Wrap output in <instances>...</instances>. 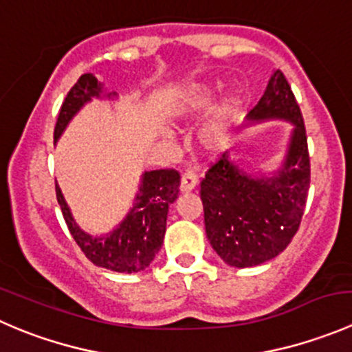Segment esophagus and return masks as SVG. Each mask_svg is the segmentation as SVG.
Here are the masks:
<instances>
[{"mask_svg": "<svg viewBox=\"0 0 352 352\" xmlns=\"http://www.w3.org/2000/svg\"><path fill=\"white\" fill-rule=\"evenodd\" d=\"M197 186V175L192 172H187L184 173L182 179H180V189L184 190V192H189V190L196 189Z\"/></svg>", "mask_w": 352, "mask_h": 352, "instance_id": "esophagus-1", "label": "esophagus"}]
</instances>
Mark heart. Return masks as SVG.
<instances>
[{
  "instance_id": "heart-1",
  "label": "heart",
  "mask_w": 352,
  "mask_h": 352,
  "mask_svg": "<svg viewBox=\"0 0 352 352\" xmlns=\"http://www.w3.org/2000/svg\"><path fill=\"white\" fill-rule=\"evenodd\" d=\"M211 101H213V96L204 85H192L186 91L179 107L173 110V117L177 120H189V118L197 117L211 107ZM235 118H237V100L235 98L227 96L214 104L211 115L197 132L199 148L206 155H220L227 148L230 142ZM163 135L168 138L166 132H163Z\"/></svg>"
}]
</instances>
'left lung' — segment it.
<instances>
[{"label": "left lung", "instance_id": "obj_1", "mask_svg": "<svg viewBox=\"0 0 352 352\" xmlns=\"http://www.w3.org/2000/svg\"><path fill=\"white\" fill-rule=\"evenodd\" d=\"M287 120L294 125L287 155L274 177L245 173L228 151L201 182L208 241L227 265L249 268L280 254L298 232L309 189V153L301 110L287 78L274 72L248 125Z\"/></svg>", "mask_w": 352, "mask_h": 352}]
</instances>
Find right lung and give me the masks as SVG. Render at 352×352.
Masks as SVG:
<instances>
[{
	"label": "right lung",
	"instance_id": "add662e5",
	"mask_svg": "<svg viewBox=\"0 0 352 352\" xmlns=\"http://www.w3.org/2000/svg\"><path fill=\"white\" fill-rule=\"evenodd\" d=\"M101 93L103 84L93 74H84L78 77L61 104L54 127V142L60 139L68 122L77 115V111L93 98H101ZM113 96H117V93L107 94V98ZM179 186L180 175L173 168L144 172L134 206L117 228L101 237H94L78 227L58 184L56 199L72 237L87 259H91L96 267L107 270L138 274L151 265L162 248L168 206L179 196Z\"/></svg>",
	"mask_w": 352,
	"mask_h": 352
}]
</instances>
